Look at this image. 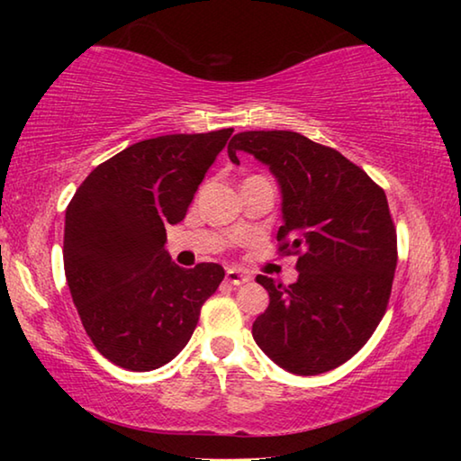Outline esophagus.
Wrapping results in <instances>:
<instances>
[{
  "mask_svg": "<svg viewBox=\"0 0 461 461\" xmlns=\"http://www.w3.org/2000/svg\"><path fill=\"white\" fill-rule=\"evenodd\" d=\"M225 280H228V283L233 285V286H240V285H246L249 276L244 275V272L236 270V268H228V272H225Z\"/></svg>",
  "mask_w": 461,
  "mask_h": 461,
  "instance_id": "34e87169",
  "label": "esophagus"
}]
</instances>
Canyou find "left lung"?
Wrapping results in <instances>:
<instances>
[{"instance_id":"obj_1","label":"left lung","mask_w":461,"mask_h":461,"mask_svg":"<svg viewBox=\"0 0 461 461\" xmlns=\"http://www.w3.org/2000/svg\"><path fill=\"white\" fill-rule=\"evenodd\" d=\"M252 154L283 194L280 252L296 254V283L256 280L270 303L252 335L272 362L315 376L348 362L370 339L393 291L396 230L384 191L333 148L296 131H240L230 160Z\"/></svg>"}]
</instances>
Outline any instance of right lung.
I'll return each mask as SVG.
<instances>
[{
    "label": "right lung",
    "instance_id": "1",
    "mask_svg": "<svg viewBox=\"0 0 461 461\" xmlns=\"http://www.w3.org/2000/svg\"><path fill=\"white\" fill-rule=\"evenodd\" d=\"M231 128L142 140L85 178L65 215V275L85 331L109 362L148 372L191 339L220 264L185 270L165 249Z\"/></svg>",
    "mask_w": 461,
    "mask_h": 461
}]
</instances>
